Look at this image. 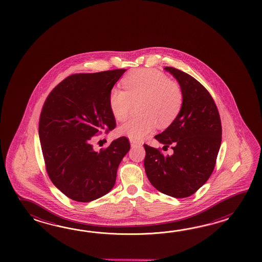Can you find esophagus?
<instances>
[{
	"label": "esophagus",
	"mask_w": 262,
	"mask_h": 262,
	"mask_svg": "<svg viewBox=\"0 0 262 262\" xmlns=\"http://www.w3.org/2000/svg\"><path fill=\"white\" fill-rule=\"evenodd\" d=\"M130 144H131V147H135V146H140L141 142L136 140V139H130Z\"/></svg>",
	"instance_id": "34e87169"
}]
</instances>
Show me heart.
Returning a JSON list of instances; mask_svg holds the SVG:
<instances>
[{"instance_id": "b5f03b06", "label": "heart", "mask_w": 262, "mask_h": 262, "mask_svg": "<svg viewBox=\"0 0 262 262\" xmlns=\"http://www.w3.org/2000/svg\"><path fill=\"white\" fill-rule=\"evenodd\" d=\"M122 89L114 88L110 95V107L113 117L123 122L128 117L132 103L141 102V117L134 118L119 128V133L129 139H143L158 123L167 127L178 117L184 104V94L177 82L151 69H138L123 79Z\"/></svg>"}]
</instances>
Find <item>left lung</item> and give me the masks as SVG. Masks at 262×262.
<instances>
[{
	"label": "left lung",
	"instance_id": "8db88e82",
	"mask_svg": "<svg viewBox=\"0 0 262 262\" xmlns=\"http://www.w3.org/2000/svg\"><path fill=\"white\" fill-rule=\"evenodd\" d=\"M178 81L184 104L178 117L155 139L173 154L164 156L144 144L145 172L151 185L165 195L181 199L193 195L211 176L221 145L222 126L217 107L196 79L173 67H165Z\"/></svg>",
	"mask_w": 262,
	"mask_h": 262
}]
</instances>
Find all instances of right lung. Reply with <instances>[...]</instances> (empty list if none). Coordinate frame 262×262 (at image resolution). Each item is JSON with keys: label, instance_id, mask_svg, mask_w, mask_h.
<instances>
[{"label": "right lung", "instance_id": "right-lung-1", "mask_svg": "<svg viewBox=\"0 0 262 262\" xmlns=\"http://www.w3.org/2000/svg\"><path fill=\"white\" fill-rule=\"evenodd\" d=\"M125 71L72 75L58 84L45 102L39 139L47 171L56 187L73 201L90 202L107 194L130 150L125 137L99 151L91 143L96 134L116 125L110 95Z\"/></svg>", "mask_w": 262, "mask_h": 262}]
</instances>
